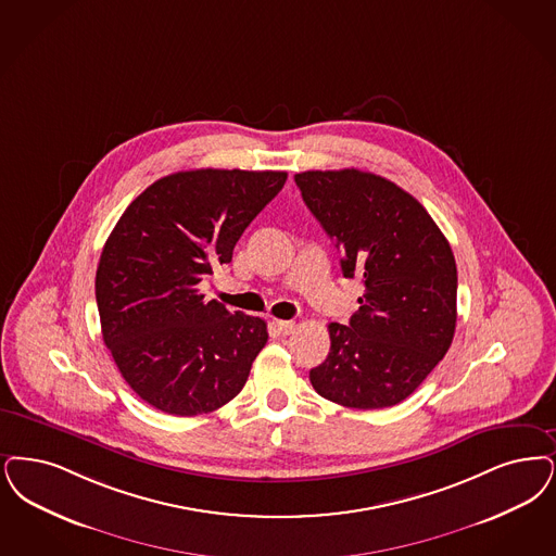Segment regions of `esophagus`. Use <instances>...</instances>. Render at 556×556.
I'll return each mask as SVG.
<instances>
[{
	"label": "esophagus",
	"mask_w": 556,
	"mask_h": 556,
	"mask_svg": "<svg viewBox=\"0 0 556 556\" xmlns=\"http://www.w3.org/2000/svg\"><path fill=\"white\" fill-rule=\"evenodd\" d=\"M277 329L281 334H291L295 331V323L293 320H277Z\"/></svg>",
	"instance_id": "obj_1"
}]
</instances>
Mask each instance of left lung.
<instances>
[{"mask_svg": "<svg viewBox=\"0 0 556 556\" xmlns=\"http://www.w3.org/2000/svg\"><path fill=\"white\" fill-rule=\"evenodd\" d=\"M295 184L362 277L350 325H329L331 352L312 368L314 391L345 407L380 409L409 397L443 359L457 323V267L439 225L397 184L359 169L304 172Z\"/></svg>", "mask_w": 556, "mask_h": 556, "instance_id": "left-lung-1", "label": "left lung"}]
</instances>
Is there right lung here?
<instances>
[{
  "mask_svg": "<svg viewBox=\"0 0 556 556\" xmlns=\"http://www.w3.org/2000/svg\"><path fill=\"white\" fill-rule=\"evenodd\" d=\"M286 172L194 169L156 179L103 245L94 295L103 341L134 393L172 416L233 400L267 343V323L199 283L231 263L245 227L279 194Z\"/></svg>",
  "mask_w": 556,
  "mask_h": 556,
  "instance_id": "1",
  "label": "right lung"
}]
</instances>
